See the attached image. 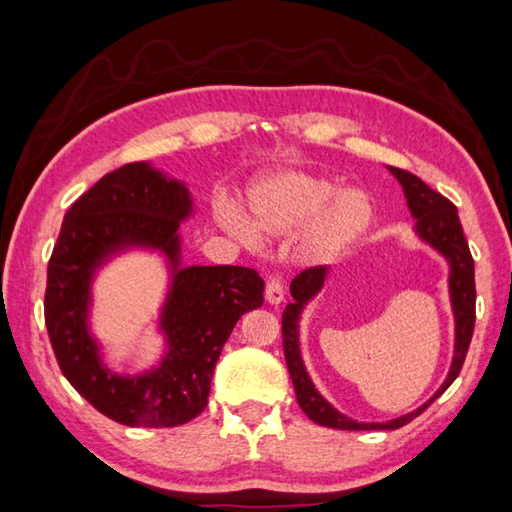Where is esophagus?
<instances>
[{"mask_svg":"<svg viewBox=\"0 0 512 512\" xmlns=\"http://www.w3.org/2000/svg\"><path fill=\"white\" fill-rule=\"evenodd\" d=\"M264 297H266V302H268L270 306H277V304H282V302H284V284L279 282L277 277H270L268 282H266Z\"/></svg>","mask_w":512,"mask_h":512,"instance_id":"34e87169","label":"esophagus"}]
</instances>
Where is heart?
Returning a JSON list of instances; mask_svg holds the SVG:
<instances>
[{"label": "heart", "mask_w": 512, "mask_h": 512, "mask_svg": "<svg viewBox=\"0 0 512 512\" xmlns=\"http://www.w3.org/2000/svg\"><path fill=\"white\" fill-rule=\"evenodd\" d=\"M217 226L239 242L284 239L304 230L299 253L308 262H333L373 224V202L362 188H339L333 177L282 170L259 177L248 190V217L235 204L217 202Z\"/></svg>", "instance_id": "1"}]
</instances>
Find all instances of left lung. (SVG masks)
<instances>
[{"instance_id": "8db88e82", "label": "left lung", "mask_w": 512, "mask_h": 512, "mask_svg": "<svg viewBox=\"0 0 512 512\" xmlns=\"http://www.w3.org/2000/svg\"><path fill=\"white\" fill-rule=\"evenodd\" d=\"M390 173L399 182L404 190L406 204L410 215L415 219V235L428 244L439 255L446 259L448 264V297L450 308H453L455 317V350L453 362H450L448 375L444 384L437 388V393L424 402L413 413H406L390 422H355V419L346 417L344 413L328 402L326 397L315 388L313 379H310L308 370L302 359V346H299V322H302L304 308L313 302V299L322 293L326 279L330 275L328 266L308 268L299 273L293 282H290V302L282 315V335H284V355L290 379H293L297 404L304 410L308 419H313L319 426L337 428V430H395L402 428L408 422H413L417 415L435 402V399L444 393V390L455 382L459 370L464 366V359L470 346V337H473L475 328V262L468 250V242L464 237L462 224H459L457 208L448 202L444 195L435 193L433 188L426 186L422 179L402 168L388 166Z\"/></svg>"}]
</instances>
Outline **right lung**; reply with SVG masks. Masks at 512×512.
<instances>
[{
    "label": "right lung",
    "mask_w": 512,
    "mask_h": 512,
    "mask_svg": "<svg viewBox=\"0 0 512 512\" xmlns=\"http://www.w3.org/2000/svg\"><path fill=\"white\" fill-rule=\"evenodd\" d=\"M184 182L150 162H133L70 206L48 262L44 317L64 377L99 413L135 428H173L208 404L210 379L239 317L264 304V279L244 266H184L179 226L193 217ZM130 249L165 259L169 286L158 332L160 362L122 376L103 362L89 330L92 282L99 269Z\"/></svg>",
    "instance_id": "add662e5"
}]
</instances>
